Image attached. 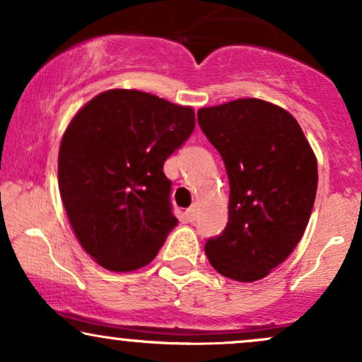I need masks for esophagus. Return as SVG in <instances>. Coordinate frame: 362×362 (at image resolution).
Masks as SVG:
<instances>
[{
    "instance_id": "obj_1",
    "label": "esophagus",
    "mask_w": 362,
    "mask_h": 362,
    "mask_svg": "<svg viewBox=\"0 0 362 362\" xmlns=\"http://www.w3.org/2000/svg\"><path fill=\"white\" fill-rule=\"evenodd\" d=\"M185 216H187V221H190V223L195 221V218H197V207L195 206L190 207V209L185 213Z\"/></svg>"
}]
</instances>
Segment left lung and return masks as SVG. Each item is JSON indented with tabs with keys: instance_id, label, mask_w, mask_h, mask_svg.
<instances>
[{
	"instance_id": "1",
	"label": "left lung",
	"mask_w": 362,
	"mask_h": 362,
	"mask_svg": "<svg viewBox=\"0 0 362 362\" xmlns=\"http://www.w3.org/2000/svg\"><path fill=\"white\" fill-rule=\"evenodd\" d=\"M230 180L228 224L206 242L221 276L253 282L281 265L301 240L317 195V156L288 110L238 98L197 110Z\"/></svg>"
}]
</instances>
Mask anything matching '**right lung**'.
Listing matches in <instances>:
<instances>
[{"mask_svg":"<svg viewBox=\"0 0 362 362\" xmlns=\"http://www.w3.org/2000/svg\"><path fill=\"white\" fill-rule=\"evenodd\" d=\"M194 127L192 107L122 88L91 98L66 127L57 158L62 204L103 269L144 267L177 226L163 163Z\"/></svg>","mask_w":362,"mask_h":362,"instance_id":"obj_1","label":"right lung"}]
</instances>
